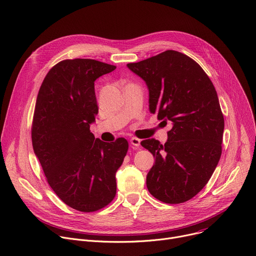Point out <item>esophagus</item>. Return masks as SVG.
<instances>
[{"mask_svg":"<svg viewBox=\"0 0 256 256\" xmlns=\"http://www.w3.org/2000/svg\"><path fill=\"white\" fill-rule=\"evenodd\" d=\"M130 144L132 145L134 148V147H138V146H140V144H141V140H140V138L134 136V138H130Z\"/></svg>","mask_w":256,"mask_h":256,"instance_id":"esophagus-1","label":"esophagus"}]
</instances>
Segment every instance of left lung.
Here are the masks:
<instances>
[{
  "mask_svg": "<svg viewBox=\"0 0 256 256\" xmlns=\"http://www.w3.org/2000/svg\"><path fill=\"white\" fill-rule=\"evenodd\" d=\"M126 66L146 82L150 112L172 126L164 145L141 142L155 158L148 191L164 203L188 201L204 188L222 155L224 120L214 86L196 61L174 50Z\"/></svg>",
  "mask_w": 256,
  "mask_h": 256,
  "instance_id": "obj_1",
  "label": "left lung"
}]
</instances>
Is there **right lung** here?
I'll use <instances>...</instances> for the list:
<instances>
[{"label": "right lung", "mask_w": 256, "mask_h": 256, "mask_svg": "<svg viewBox=\"0 0 256 256\" xmlns=\"http://www.w3.org/2000/svg\"><path fill=\"white\" fill-rule=\"evenodd\" d=\"M116 66L92 59H67L46 76L36 98L32 140L52 190L68 206L92 212L116 194L115 174L128 149L124 138L106 143L90 124L99 108L95 80Z\"/></svg>", "instance_id": "1"}]
</instances>
